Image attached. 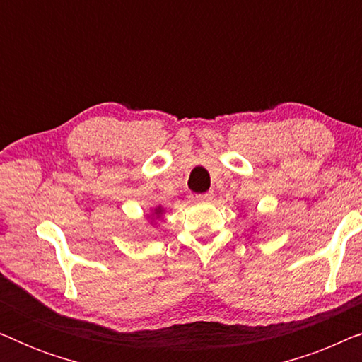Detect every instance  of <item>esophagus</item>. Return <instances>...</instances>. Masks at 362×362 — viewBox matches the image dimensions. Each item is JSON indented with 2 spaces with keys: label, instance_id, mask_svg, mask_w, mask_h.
<instances>
[{
  "label": "esophagus",
  "instance_id": "esophagus-1",
  "mask_svg": "<svg viewBox=\"0 0 362 362\" xmlns=\"http://www.w3.org/2000/svg\"><path fill=\"white\" fill-rule=\"evenodd\" d=\"M196 197H197V201L207 202V201L212 199V192H204V194H197Z\"/></svg>",
  "mask_w": 362,
  "mask_h": 362
}]
</instances>
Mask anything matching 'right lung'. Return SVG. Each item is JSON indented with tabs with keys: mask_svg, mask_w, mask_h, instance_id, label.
I'll return each mask as SVG.
<instances>
[{
	"mask_svg": "<svg viewBox=\"0 0 362 362\" xmlns=\"http://www.w3.org/2000/svg\"><path fill=\"white\" fill-rule=\"evenodd\" d=\"M161 214H163V207L158 206L156 209H155V212H153V216H156V219H158V217H160Z\"/></svg>",
	"mask_w": 362,
	"mask_h": 362,
	"instance_id": "add662e5",
	"label": "right lung"
}]
</instances>
